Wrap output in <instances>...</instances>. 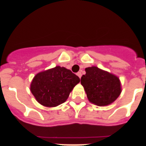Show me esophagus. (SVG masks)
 I'll list each match as a JSON object with an SVG mask.
<instances>
[{
	"label": "esophagus",
	"mask_w": 146,
	"mask_h": 146,
	"mask_svg": "<svg viewBox=\"0 0 146 146\" xmlns=\"http://www.w3.org/2000/svg\"><path fill=\"white\" fill-rule=\"evenodd\" d=\"M77 75L78 76V77H79L80 78H81V77H82V72H78L77 73Z\"/></svg>",
	"instance_id": "obj_1"
}]
</instances>
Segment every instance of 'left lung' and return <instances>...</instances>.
<instances>
[{"label":"left lung","instance_id":"left-lung-1","mask_svg":"<svg viewBox=\"0 0 146 146\" xmlns=\"http://www.w3.org/2000/svg\"><path fill=\"white\" fill-rule=\"evenodd\" d=\"M86 72L80 82L91 103L104 106L111 104L119 96L121 83L116 76L96 66L86 68Z\"/></svg>","mask_w":146,"mask_h":146}]
</instances>
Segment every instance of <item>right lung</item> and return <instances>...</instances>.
Wrapping results in <instances>:
<instances>
[{
	"instance_id": "1",
	"label": "right lung",
	"mask_w": 146,
	"mask_h": 146,
	"mask_svg": "<svg viewBox=\"0 0 146 146\" xmlns=\"http://www.w3.org/2000/svg\"><path fill=\"white\" fill-rule=\"evenodd\" d=\"M80 80L64 67L40 72L35 76L31 91L38 102L46 107H55L66 102Z\"/></svg>"
}]
</instances>
